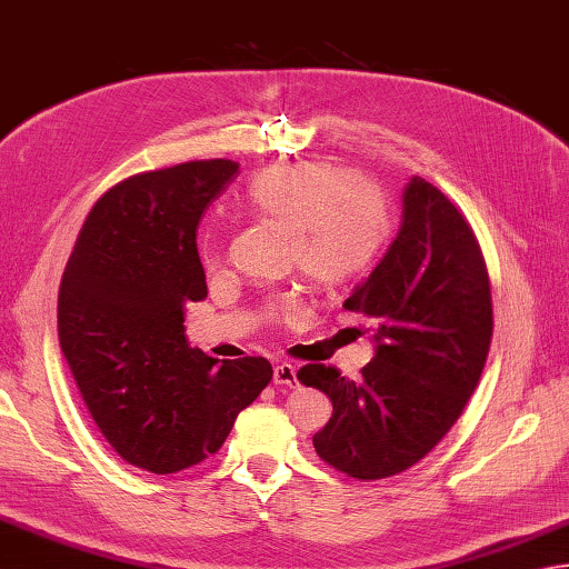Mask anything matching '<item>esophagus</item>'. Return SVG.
Here are the masks:
<instances>
[{
    "instance_id": "1",
    "label": "esophagus",
    "mask_w": 569,
    "mask_h": 569,
    "mask_svg": "<svg viewBox=\"0 0 569 569\" xmlns=\"http://www.w3.org/2000/svg\"><path fill=\"white\" fill-rule=\"evenodd\" d=\"M272 382H274V386H287V388L297 386V368H295L292 363L274 366V370H272Z\"/></svg>"
}]
</instances>
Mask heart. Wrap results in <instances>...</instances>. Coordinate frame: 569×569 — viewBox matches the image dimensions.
Segmentation results:
<instances>
[{"label":"heart","mask_w":569,"mask_h":569,"mask_svg":"<svg viewBox=\"0 0 569 569\" xmlns=\"http://www.w3.org/2000/svg\"><path fill=\"white\" fill-rule=\"evenodd\" d=\"M242 201L262 223L289 233V260L315 289L358 280L390 238L386 193L323 161L264 169L248 183ZM201 254L206 268H216L220 252L213 238L203 242ZM264 311L272 319H289L295 301L277 299Z\"/></svg>","instance_id":"b5f03b06"}]
</instances>
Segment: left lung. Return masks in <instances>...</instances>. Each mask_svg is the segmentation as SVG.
I'll list each match as a JSON object with an SVG mask.
<instances>
[{
	"instance_id": "1",
	"label": "left lung",
	"mask_w": 569,
	"mask_h": 569,
	"mask_svg": "<svg viewBox=\"0 0 569 569\" xmlns=\"http://www.w3.org/2000/svg\"><path fill=\"white\" fill-rule=\"evenodd\" d=\"M343 307L373 321L376 356L361 380L323 363L299 368L297 378L333 405L315 449L346 477L388 479L430 455L459 420L493 336L481 246L435 183L410 179L398 238Z\"/></svg>"
}]
</instances>
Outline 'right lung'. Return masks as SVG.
<instances>
[{
	"label": "right lung",
	"instance_id": "add662e5",
	"mask_svg": "<svg viewBox=\"0 0 569 569\" xmlns=\"http://www.w3.org/2000/svg\"><path fill=\"white\" fill-rule=\"evenodd\" d=\"M238 161L134 173L90 208L58 289V341L102 437L152 473L223 447L240 410L268 388L262 356L218 361L191 349L183 307L206 299L196 228Z\"/></svg>",
	"mask_w": 569,
	"mask_h": 569
}]
</instances>
